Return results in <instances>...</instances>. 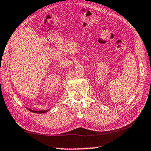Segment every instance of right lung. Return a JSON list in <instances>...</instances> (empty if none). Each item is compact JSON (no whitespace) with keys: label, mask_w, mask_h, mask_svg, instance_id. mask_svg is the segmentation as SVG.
I'll use <instances>...</instances> for the list:
<instances>
[{"label":"right lung","mask_w":151,"mask_h":151,"mask_svg":"<svg viewBox=\"0 0 151 151\" xmlns=\"http://www.w3.org/2000/svg\"><path fill=\"white\" fill-rule=\"evenodd\" d=\"M28 109V108H27ZM29 110V111H31L32 112H35V113H45V112H47V110H39V111H35V110H30V109H28Z\"/></svg>","instance_id":"add662e5"}]
</instances>
